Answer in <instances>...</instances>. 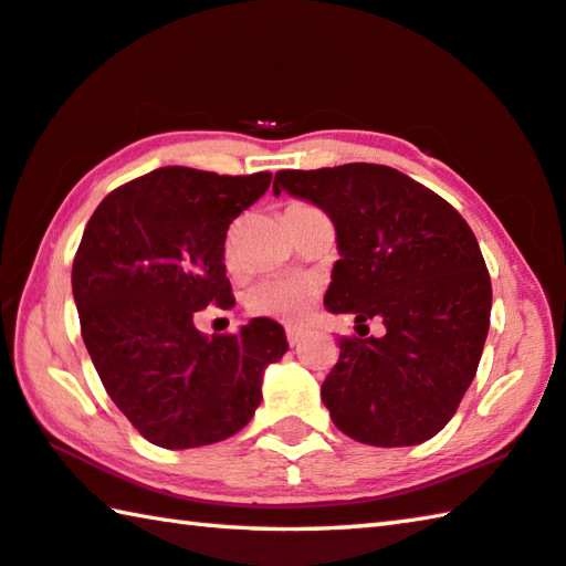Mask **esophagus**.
Returning a JSON list of instances; mask_svg holds the SVG:
<instances>
[{"label":"esophagus","instance_id":"1","mask_svg":"<svg viewBox=\"0 0 566 566\" xmlns=\"http://www.w3.org/2000/svg\"><path fill=\"white\" fill-rule=\"evenodd\" d=\"M302 337H304V332H302V329H294V327L286 329V342H290L292 347H294V344H300V342H302Z\"/></svg>","mask_w":566,"mask_h":566}]
</instances>
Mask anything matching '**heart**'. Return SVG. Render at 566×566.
Segmentation results:
<instances>
[{
	"mask_svg": "<svg viewBox=\"0 0 566 566\" xmlns=\"http://www.w3.org/2000/svg\"><path fill=\"white\" fill-rule=\"evenodd\" d=\"M312 205L292 199V202L284 205V222L290 224L294 217L312 212ZM317 296L319 284L314 280H306V276H272V280H262L254 286H249L244 306L249 314H256V317L296 324L310 314Z\"/></svg>",
	"mask_w": 566,
	"mask_h": 566,
	"instance_id": "1",
	"label": "heart"
}]
</instances>
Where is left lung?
<instances>
[{
  "instance_id": "obj_1",
  "label": "left lung",
  "mask_w": 566,
  "mask_h": 566,
  "mask_svg": "<svg viewBox=\"0 0 566 566\" xmlns=\"http://www.w3.org/2000/svg\"><path fill=\"white\" fill-rule=\"evenodd\" d=\"M290 191L329 214L342 260L324 304L385 337H342L322 401L344 434L371 447H411L442 432L476 375L492 282L457 209L385 165L282 169Z\"/></svg>"
}]
</instances>
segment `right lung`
I'll return each mask as SVG.
<instances>
[{"mask_svg":"<svg viewBox=\"0 0 566 566\" xmlns=\"http://www.w3.org/2000/svg\"><path fill=\"white\" fill-rule=\"evenodd\" d=\"M270 171L217 175L161 167L117 187L84 227L72 264L82 339L104 389L147 442H222L254 417L284 329L256 317L205 337L195 314L234 306L224 239L270 189Z\"/></svg>","mask_w":566,"mask_h":566,"instance_id":"obj_1","label":"right lung"}]
</instances>
